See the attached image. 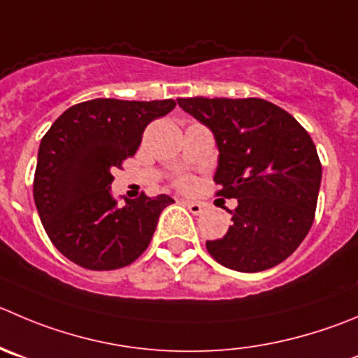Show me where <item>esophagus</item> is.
<instances>
[{"instance_id":"esophagus-1","label":"esophagus","mask_w":358,"mask_h":358,"mask_svg":"<svg viewBox=\"0 0 358 358\" xmlns=\"http://www.w3.org/2000/svg\"><path fill=\"white\" fill-rule=\"evenodd\" d=\"M181 203L185 207H188V210L192 214H195V216H199V214L203 213V209H206V206L200 202H189V200H181Z\"/></svg>"}]
</instances>
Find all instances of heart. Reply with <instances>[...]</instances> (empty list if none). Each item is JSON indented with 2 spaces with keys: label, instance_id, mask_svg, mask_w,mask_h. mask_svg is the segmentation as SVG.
Returning <instances> with one entry per match:
<instances>
[{
  "label": "heart",
  "instance_id": "heart-1",
  "mask_svg": "<svg viewBox=\"0 0 358 358\" xmlns=\"http://www.w3.org/2000/svg\"><path fill=\"white\" fill-rule=\"evenodd\" d=\"M192 177L189 176H179L176 179V181H173V185L177 186V188L179 189H186V188H189V186H192Z\"/></svg>",
  "mask_w": 358,
  "mask_h": 358
}]
</instances>
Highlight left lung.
I'll use <instances>...</instances> for the list:
<instances>
[{"label":"left lung","mask_w":358,"mask_h":358,"mask_svg":"<svg viewBox=\"0 0 358 358\" xmlns=\"http://www.w3.org/2000/svg\"><path fill=\"white\" fill-rule=\"evenodd\" d=\"M179 107L213 130L220 149L214 182L237 199L227 236L207 241L223 267L260 272L287 260L315 220L322 163L294 115L262 98H179Z\"/></svg>","instance_id":"obj_1"}]
</instances>
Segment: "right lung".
Instances as JSON below:
<instances>
[{"instance_id":"add662e5","label":"right lung","mask_w":358,"mask_h":358,"mask_svg":"<svg viewBox=\"0 0 358 358\" xmlns=\"http://www.w3.org/2000/svg\"><path fill=\"white\" fill-rule=\"evenodd\" d=\"M176 107L173 100L96 98L64 110L43 135L33 196L50 243L90 271L134 264L152 239L170 196L126 200L110 192L115 169L137 152L145 126Z\"/></svg>"}]
</instances>
